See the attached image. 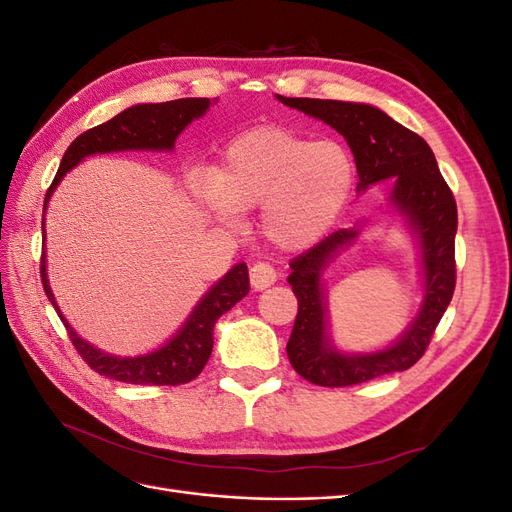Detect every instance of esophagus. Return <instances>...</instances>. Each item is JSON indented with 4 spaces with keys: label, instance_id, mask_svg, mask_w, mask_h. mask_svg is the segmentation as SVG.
<instances>
[{
    "label": "esophagus",
    "instance_id": "obj_1",
    "mask_svg": "<svg viewBox=\"0 0 512 512\" xmlns=\"http://www.w3.org/2000/svg\"><path fill=\"white\" fill-rule=\"evenodd\" d=\"M277 280V273L267 262H256V265L250 269V282L254 290H265L273 286Z\"/></svg>",
    "mask_w": 512,
    "mask_h": 512
}]
</instances>
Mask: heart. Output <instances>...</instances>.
I'll return each instance as SVG.
<instances>
[{
  "instance_id": "obj_1",
  "label": "heart",
  "mask_w": 512,
  "mask_h": 512,
  "mask_svg": "<svg viewBox=\"0 0 512 512\" xmlns=\"http://www.w3.org/2000/svg\"><path fill=\"white\" fill-rule=\"evenodd\" d=\"M354 158L333 141H309L284 128L232 138L211 175L194 183L198 203L218 222L260 209V228L280 250H305L342 213L354 185Z\"/></svg>"
}]
</instances>
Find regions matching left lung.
I'll return each mask as SVG.
<instances>
[{"instance_id":"1","label":"left lung","mask_w":512,"mask_h":512,"mask_svg":"<svg viewBox=\"0 0 512 512\" xmlns=\"http://www.w3.org/2000/svg\"><path fill=\"white\" fill-rule=\"evenodd\" d=\"M282 104L320 119L346 138L363 194L369 185L393 179L391 207L404 218L421 254V309L395 344L376 352H342L329 335L322 273L333 258L359 239L363 224L342 228L290 262L288 284L299 301L288 339V359L299 376L318 386H350L410 369L425 354L431 335L455 292L457 205L431 147L380 108L363 102L284 98Z\"/></svg>"}]
</instances>
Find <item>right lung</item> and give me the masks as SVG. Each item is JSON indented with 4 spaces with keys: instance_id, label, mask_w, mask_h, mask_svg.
<instances>
[{
    "instance_id": "1",
    "label": "right lung",
    "mask_w": 512,
    "mask_h": 512,
    "mask_svg": "<svg viewBox=\"0 0 512 512\" xmlns=\"http://www.w3.org/2000/svg\"><path fill=\"white\" fill-rule=\"evenodd\" d=\"M209 104V98H181L160 104H134L126 108V111L115 115L111 121L100 123V126L76 136L74 143L64 153V158H61L57 175L51 183L49 192H46L44 213L59 181L64 179L68 170H72L76 164H81L87 156L111 151H173L179 134L188 128L194 119L203 117ZM40 277L46 297L53 303L57 316L68 329L74 348L79 350L85 363L94 371H98L100 376L128 384L177 386L194 380L200 371H203L211 356L215 322L250 292L247 265L245 262H239V265L232 267L218 284H213L203 294V299L196 303L192 314L181 324V329L170 337L162 348L138 356H115L85 342V339L70 327V322L64 318V314H61V309L55 301V294L49 286V275H46L44 247Z\"/></svg>"
}]
</instances>
